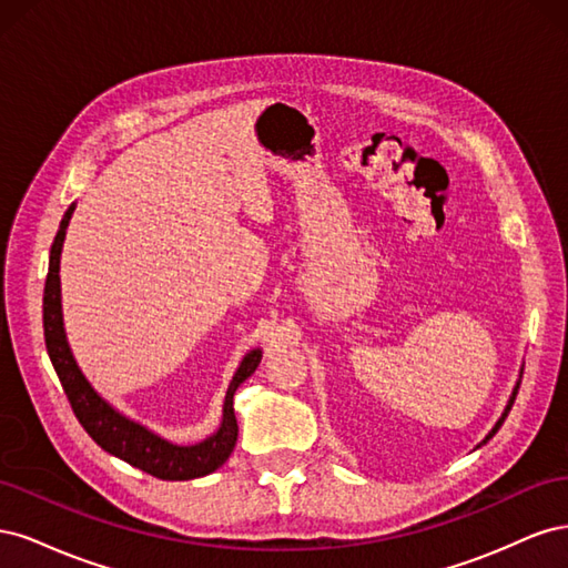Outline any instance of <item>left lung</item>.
<instances>
[{"label": "left lung", "instance_id": "obj_1", "mask_svg": "<svg viewBox=\"0 0 568 568\" xmlns=\"http://www.w3.org/2000/svg\"><path fill=\"white\" fill-rule=\"evenodd\" d=\"M517 393H519V382H517V386H514V390H511V398H509V403H507V407H505V412H503V417L500 419H497V424L493 426V432L484 438V443H488L495 434H497V428H500L503 426V422L507 419V415H509V409H511V405H514V398H517ZM484 443H480V445H484ZM480 445H478V448H480Z\"/></svg>", "mask_w": 568, "mask_h": 568}]
</instances>
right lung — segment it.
<instances>
[{"mask_svg":"<svg viewBox=\"0 0 568 568\" xmlns=\"http://www.w3.org/2000/svg\"><path fill=\"white\" fill-rule=\"evenodd\" d=\"M75 211V203L65 211L59 232L54 236L49 253V272L44 284V301H42V320H44V343L51 365H54L59 382L68 395L78 422L84 432L92 436L97 445H101L106 453L120 457L132 467L142 469L151 476L163 480H189L215 471L217 467L227 462L232 455L239 426L234 417V393L242 386L248 376L261 365L263 351L255 348L244 355L242 365L232 376V384L225 395V405H222V424L213 436H209L194 445H178L161 438L159 434L149 432L146 426L128 419L120 415L115 407H111L101 395L92 388V384L84 379L71 346L65 341L63 332V313H61V280H59V263H61V248L68 222Z\"/></svg>","mask_w":568,"mask_h":568,"instance_id":"obj_1","label":"right lung"}]
</instances>
